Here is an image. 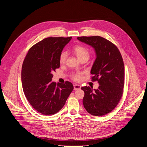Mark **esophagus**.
<instances>
[{"label":"esophagus","mask_w":147,"mask_h":147,"mask_svg":"<svg viewBox=\"0 0 147 147\" xmlns=\"http://www.w3.org/2000/svg\"><path fill=\"white\" fill-rule=\"evenodd\" d=\"M80 88H81V86L80 85H78V84H74V90L75 91L80 90Z\"/></svg>","instance_id":"1"}]
</instances>
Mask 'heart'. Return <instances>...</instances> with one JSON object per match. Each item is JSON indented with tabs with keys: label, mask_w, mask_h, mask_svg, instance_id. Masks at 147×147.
Listing matches in <instances>:
<instances>
[{
	"label": "heart",
	"mask_w": 147,
	"mask_h": 147,
	"mask_svg": "<svg viewBox=\"0 0 147 147\" xmlns=\"http://www.w3.org/2000/svg\"><path fill=\"white\" fill-rule=\"evenodd\" d=\"M73 53L82 61H87L90 57V50L84 46L76 45L73 48ZM67 58V54L66 52H62L59 56L60 63L63 65L66 63ZM84 73L83 71H77L71 74V78L75 81H80L82 80Z\"/></svg>",
	"instance_id": "heart-1"
}]
</instances>
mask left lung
Wrapping results in <instances>:
<instances>
[{"label":"left lung","mask_w":147,"mask_h":147,"mask_svg":"<svg viewBox=\"0 0 147 147\" xmlns=\"http://www.w3.org/2000/svg\"><path fill=\"white\" fill-rule=\"evenodd\" d=\"M77 39L92 46L96 58L91 70L92 81H98V90L83 87V105L91 115L101 116L112 112L118 105L123 93L124 66L117 47L100 36H78Z\"/></svg>","instance_id":"8db88e82"}]
</instances>
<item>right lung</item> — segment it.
<instances>
[{
    "instance_id": "obj_1",
    "label": "right lung",
    "mask_w": 147,
    "mask_h": 147,
    "mask_svg": "<svg viewBox=\"0 0 147 147\" xmlns=\"http://www.w3.org/2000/svg\"><path fill=\"white\" fill-rule=\"evenodd\" d=\"M70 37H48L30 48L22 70L23 89L31 105L39 113L53 115L64 107L74 89L72 83L52 81L59 68V56Z\"/></svg>"
}]
</instances>
